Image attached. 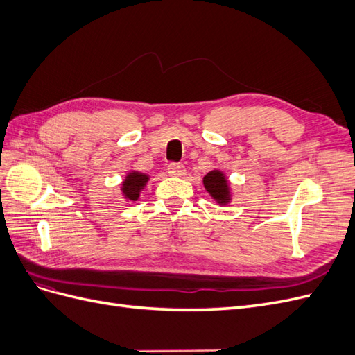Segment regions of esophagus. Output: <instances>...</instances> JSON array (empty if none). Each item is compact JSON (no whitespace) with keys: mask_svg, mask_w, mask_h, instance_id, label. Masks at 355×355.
I'll return each instance as SVG.
<instances>
[{"mask_svg":"<svg viewBox=\"0 0 355 355\" xmlns=\"http://www.w3.org/2000/svg\"><path fill=\"white\" fill-rule=\"evenodd\" d=\"M167 170L171 176H182L185 173V166L180 163H170Z\"/></svg>","mask_w":355,"mask_h":355,"instance_id":"esophagus-1","label":"esophagus"}]
</instances>
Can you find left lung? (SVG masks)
Segmentation results:
<instances>
[{
    "mask_svg": "<svg viewBox=\"0 0 355 355\" xmlns=\"http://www.w3.org/2000/svg\"><path fill=\"white\" fill-rule=\"evenodd\" d=\"M204 187L210 192V196L216 200L220 204L228 202L230 200V191H228V184L227 179L218 170H213L210 173H207L202 179Z\"/></svg>",
    "mask_w": 355,
    "mask_h": 355,
    "instance_id": "1",
    "label": "left lung"
}]
</instances>
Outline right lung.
Wrapping results in <instances>:
<instances>
[{"mask_svg":"<svg viewBox=\"0 0 355 355\" xmlns=\"http://www.w3.org/2000/svg\"><path fill=\"white\" fill-rule=\"evenodd\" d=\"M146 180H148V176L139 173V171H133V173L128 175L123 182V188H121L125 198L136 201L139 198V192H141L142 187H145Z\"/></svg>","mask_w":355,"mask_h":355,"instance_id":"right-lung-1","label":"right lung"}]
</instances>
